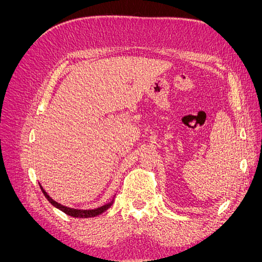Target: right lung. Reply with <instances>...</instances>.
<instances>
[{"mask_svg":"<svg viewBox=\"0 0 262 262\" xmlns=\"http://www.w3.org/2000/svg\"><path fill=\"white\" fill-rule=\"evenodd\" d=\"M39 186H40V189L42 193L45 194V196L47 198V200H48L54 208L59 209L60 211L64 212L66 214H68V215L70 216H73V217H82V219H86V217H94V216H97V215H100L101 213H104L105 211H107L112 205L114 204V201H115V198L114 199L104 204L101 205V207L99 208H96V209H89V210H82V209H74V208H69V207H66V205H63L59 202H57L55 200H53L52 198L46 192V190L42 188V186L39 184Z\"/></svg>","mask_w":262,"mask_h":262,"instance_id":"right-lung-1","label":"right lung"}]
</instances>
